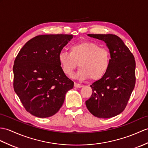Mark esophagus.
I'll list each match as a JSON object with an SVG mask.
<instances>
[{
    "mask_svg": "<svg viewBox=\"0 0 148 148\" xmlns=\"http://www.w3.org/2000/svg\"><path fill=\"white\" fill-rule=\"evenodd\" d=\"M74 87L75 88H81L82 87V86L80 84L77 83V82H74Z\"/></svg>",
    "mask_w": 148,
    "mask_h": 148,
    "instance_id": "34e87169",
    "label": "esophagus"
}]
</instances>
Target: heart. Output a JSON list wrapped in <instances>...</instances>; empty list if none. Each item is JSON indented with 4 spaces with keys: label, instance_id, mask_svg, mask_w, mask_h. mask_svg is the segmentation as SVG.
Instances as JSON below:
<instances>
[{
    "label": "heart",
    "instance_id": "obj_1",
    "mask_svg": "<svg viewBox=\"0 0 148 148\" xmlns=\"http://www.w3.org/2000/svg\"><path fill=\"white\" fill-rule=\"evenodd\" d=\"M60 67L66 75L71 76L77 67H80L75 77L81 80L91 78L100 79L106 74L110 64L108 49L99 47L91 42L76 43L71 46L69 52L62 51L58 56Z\"/></svg>",
    "mask_w": 148,
    "mask_h": 148
}]
</instances>
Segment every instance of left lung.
<instances>
[{
    "mask_svg": "<svg viewBox=\"0 0 148 148\" xmlns=\"http://www.w3.org/2000/svg\"><path fill=\"white\" fill-rule=\"evenodd\" d=\"M88 36L103 41L110 52V64L106 74L90 86L92 93L86 101L91 114L108 119L122 113L136 83V61L125 43L112 34H88Z\"/></svg>",
    "mask_w": 148,
    "mask_h": 148,
    "instance_id": "left-lung-1",
    "label": "left lung"
}]
</instances>
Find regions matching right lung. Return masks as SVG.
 I'll list each match as a JSON object with an SVG mask.
<instances>
[{
	"label": "right lung",
	"mask_w": 148,
	"mask_h": 148,
	"mask_svg": "<svg viewBox=\"0 0 148 148\" xmlns=\"http://www.w3.org/2000/svg\"><path fill=\"white\" fill-rule=\"evenodd\" d=\"M73 35H43L23 47L13 66L14 90L27 112L40 118L52 116L62 106L74 82L62 71L58 56Z\"/></svg>",
	"instance_id": "add662e5"
}]
</instances>
